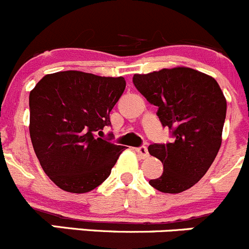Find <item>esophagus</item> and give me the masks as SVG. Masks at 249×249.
<instances>
[{
	"instance_id": "1",
	"label": "esophagus",
	"mask_w": 249,
	"mask_h": 249,
	"mask_svg": "<svg viewBox=\"0 0 249 249\" xmlns=\"http://www.w3.org/2000/svg\"><path fill=\"white\" fill-rule=\"evenodd\" d=\"M135 151L137 152V154H139V157L141 159H146L147 157L149 156V154H148V149H147L146 146L137 147V148H135Z\"/></svg>"
}]
</instances>
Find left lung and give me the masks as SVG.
Instances as JSON below:
<instances>
[{
    "label": "left lung",
    "instance_id": "left-lung-1",
    "mask_svg": "<svg viewBox=\"0 0 249 249\" xmlns=\"http://www.w3.org/2000/svg\"><path fill=\"white\" fill-rule=\"evenodd\" d=\"M135 88L157 106V115L173 140L149 144L148 152L163 163V174L149 185L164 194H180L198 182L221 146L226 100L212 76L178 67L135 74Z\"/></svg>",
    "mask_w": 249,
    "mask_h": 249
}]
</instances>
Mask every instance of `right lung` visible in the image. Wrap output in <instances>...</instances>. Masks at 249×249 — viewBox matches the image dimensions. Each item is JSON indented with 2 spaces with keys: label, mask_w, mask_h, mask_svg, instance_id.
<instances>
[{
  "label": "right lung",
  "mask_w": 249,
  "mask_h": 249,
  "mask_svg": "<svg viewBox=\"0 0 249 249\" xmlns=\"http://www.w3.org/2000/svg\"><path fill=\"white\" fill-rule=\"evenodd\" d=\"M125 86L122 76L67 71L45 75L30 92L34 151L59 189L85 194L110 175L125 147L98 135L110 126L109 113Z\"/></svg>",
  "instance_id": "obj_1"
}]
</instances>
